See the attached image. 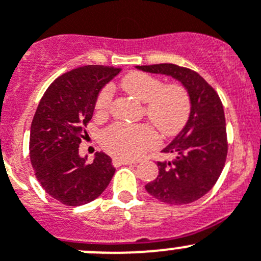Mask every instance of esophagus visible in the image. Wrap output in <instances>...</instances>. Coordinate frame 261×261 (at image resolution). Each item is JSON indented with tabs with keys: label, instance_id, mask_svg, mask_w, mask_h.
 Listing matches in <instances>:
<instances>
[{
	"label": "esophagus",
	"instance_id": "esophagus-1",
	"mask_svg": "<svg viewBox=\"0 0 261 261\" xmlns=\"http://www.w3.org/2000/svg\"><path fill=\"white\" fill-rule=\"evenodd\" d=\"M135 164L134 161L126 160V158H121V157H116L113 158V165L114 166H121V165H131Z\"/></svg>",
	"mask_w": 261,
	"mask_h": 261
}]
</instances>
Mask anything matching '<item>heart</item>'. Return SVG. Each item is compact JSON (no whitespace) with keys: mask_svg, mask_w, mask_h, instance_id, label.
Returning a JSON list of instances; mask_svg holds the SVG:
<instances>
[{"mask_svg":"<svg viewBox=\"0 0 261 261\" xmlns=\"http://www.w3.org/2000/svg\"><path fill=\"white\" fill-rule=\"evenodd\" d=\"M127 94L144 103V116L162 135H174L187 123L191 113V99L186 89L172 84L165 86L161 80L142 72L128 73L121 82ZM113 91L109 86L100 91L95 104L99 116L109 112ZM104 147L109 152L126 158L142 154L155 143V134L149 126L114 125L103 135Z\"/></svg>","mask_w":261,"mask_h":261,"instance_id":"obj_1","label":"heart"}]
</instances>
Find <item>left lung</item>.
<instances>
[{
    "instance_id": "1",
    "label": "left lung",
    "mask_w": 261,
    "mask_h": 261,
    "mask_svg": "<svg viewBox=\"0 0 261 261\" xmlns=\"http://www.w3.org/2000/svg\"><path fill=\"white\" fill-rule=\"evenodd\" d=\"M143 72L170 75L189 94L191 113L182 130L164 149L171 162H157L158 175L148 193L169 204H187L207 193L218 181L228 153L225 116L215 90L201 75L175 64L136 65Z\"/></svg>"
}]
</instances>
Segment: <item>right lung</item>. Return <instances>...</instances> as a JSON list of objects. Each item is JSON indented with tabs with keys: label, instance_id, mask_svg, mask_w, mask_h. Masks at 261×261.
Here are the masks:
<instances>
[{
	"label": "right lung",
	"instance_id": "obj_1",
	"mask_svg": "<svg viewBox=\"0 0 261 261\" xmlns=\"http://www.w3.org/2000/svg\"><path fill=\"white\" fill-rule=\"evenodd\" d=\"M119 72V68L104 65L75 68L55 80L38 104L31 125L29 155L42 188L60 203H89L113 177L116 169L108 154L96 152L89 164L79 147L97 95Z\"/></svg>",
	"mask_w": 261,
	"mask_h": 261
}]
</instances>
